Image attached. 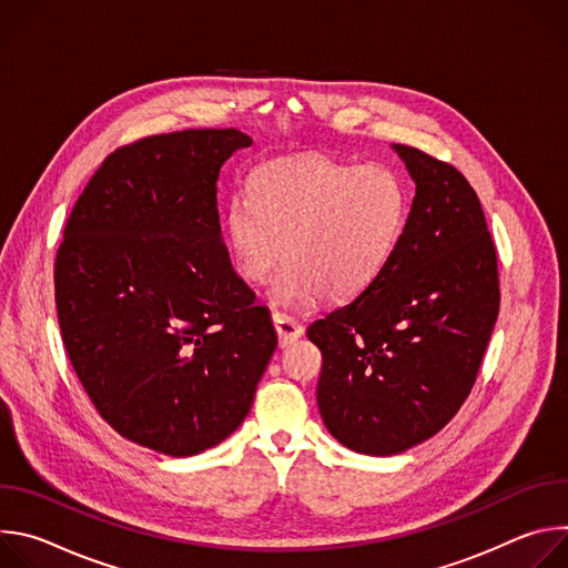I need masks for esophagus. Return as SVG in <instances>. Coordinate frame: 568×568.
I'll return each mask as SVG.
<instances>
[{
	"instance_id": "obj_1",
	"label": "esophagus",
	"mask_w": 568,
	"mask_h": 568,
	"mask_svg": "<svg viewBox=\"0 0 568 568\" xmlns=\"http://www.w3.org/2000/svg\"><path fill=\"white\" fill-rule=\"evenodd\" d=\"M272 321H274V328H276V333H278V344H281V348L292 346L296 339H301L303 328H301V323H298L296 318H292V316H287V314H281V312H274V314H272Z\"/></svg>"
}]
</instances>
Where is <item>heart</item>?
Listing matches in <instances>:
<instances>
[{
  "label": "heart",
  "instance_id": "heart-1",
  "mask_svg": "<svg viewBox=\"0 0 568 568\" xmlns=\"http://www.w3.org/2000/svg\"><path fill=\"white\" fill-rule=\"evenodd\" d=\"M407 213V186L386 166L281 159L256 171L250 195L231 200L224 245L247 283H263L285 256L270 290L276 305L305 307L321 296L344 303L384 272Z\"/></svg>",
  "mask_w": 568,
  "mask_h": 568
}]
</instances>
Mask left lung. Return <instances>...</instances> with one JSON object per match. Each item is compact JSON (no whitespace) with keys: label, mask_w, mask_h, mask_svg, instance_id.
<instances>
[{"label":"left lung","mask_w":568,"mask_h":568,"mask_svg":"<svg viewBox=\"0 0 568 568\" xmlns=\"http://www.w3.org/2000/svg\"><path fill=\"white\" fill-rule=\"evenodd\" d=\"M390 148L416 184L395 254L307 328L323 355V425L368 456L407 452L456 416L499 314L497 252L474 189L418 148Z\"/></svg>","instance_id":"left-lung-1"}]
</instances>
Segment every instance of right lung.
I'll use <instances>...</instances> for the list:
<instances>
[{
	"mask_svg": "<svg viewBox=\"0 0 568 568\" xmlns=\"http://www.w3.org/2000/svg\"><path fill=\"white\" fill-rule=\"evenodd\" d=\"M252 143L229 128L123 145L64 226L53 278L71 366L103 420L159 454L229 438L278 344L217 215L220 169Z\"/></svg>",
	"mask_w": 568,
	"mask_h": 568,
	"instance_id": "1",
	"label": "right lung"
}]
</instances>
